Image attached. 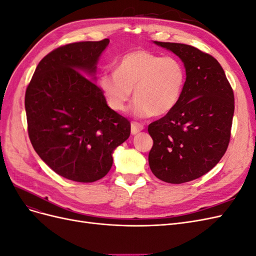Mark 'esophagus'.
I'll return each instance as SVG.
<instances>
[{
  "mask_svg": "<svg viewBox=\"0 0 256 256\" xmlns=\"http://www.w3.org/2000/svg\"><path fill=\"white\" fill-rule=\"evenodd\" d=\"M144 129V126L142 124H138V122H131V134H136L138 132H141V131Z\"/></svg>",
  "mask_w": 256,
  "mask_h": 256,
  "instance_id": "34e87169",
  "label": "esophagus"
}]
</instances>
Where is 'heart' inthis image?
<instances>
[{
    "label": "heart",
    "instance_id": "1",
    "mask_svg": "<svg viewBox=\"0 0 256 256\" xmlns=\"http://www.w3.org/2000/svg\"><path fill=\"white\" fill-rule=\"evenodd\" d=\"M186 82L182 62L147 50H134L124 56L116 70H104L98 85L112 110L122 112L132 96V111L138 118L164 116L180 102Z\"/></svg>",
    "mask_w": 256,
    "mask_h": 256
}]
</instances>
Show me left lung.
Instances as JSON below:
<instances>
[{"label": "left lung", "mask_w": 256, "mask_h": 256, "mask_svg": "<svg viewBox=\"0 0 256 256\" xmlns=\"http://www.w3.org/2000/svg\"><path fill=\"white\" fill-rule=\"evenodd\" d=\"M154 44L182 60L186 82L174 109L148 126L154 141L150 168L162 182H191L210 171L228 150L234 92L212 56L189 44Z\"/></svg>", "instance_id": "obj_1"}]
</instances>
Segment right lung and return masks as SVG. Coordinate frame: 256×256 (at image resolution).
<instances>
[{
    "mask_svg": "<svg viewBox=\"0 0 256 256\" xmlns=\"http://www.w3.org/2000/svg\"><path fill=\"white\" fill-rule=\"evenodd\" d=\"M109 42H74L50 52L37 65L26 92L35 152L56 174L74 182L104 177L113 152L130 136L129 120L109 108L94 82Z\"/></svg>",
    "mask_w": 256,
    "mask_h": 256,
    "instance_id": "right-lung-1",
    "label": "right lung"
}]
</instances>
